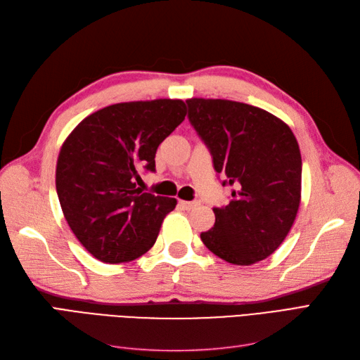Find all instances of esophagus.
Listing matches in <instances>:
<instances>
[{
  "instance_id": "34e87169",
  "label": "esophagus",
  "mask_w": 360,
  "mask_h": 360,
  "mask_svg": "<svg viewBox=\"0 0 360 360\" xmlns=\"http://www.w3.org/2000/svg\"><path fill=\"white\" fill-rule=\"evenodd\" d=\"M200 202L198 201H180V205L184 210H192L193 207H197Z\"/></svg>"
}]
</instances>
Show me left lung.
Wrapping results in <instances>:
<instances>
[{"label":"left lung","mask_w":360,"mask_h":360,"mask_svg":"<svg viewBox=\"0 0 360 360\" xmlns=\"http://www.w3.org/2000/svg\"><path fill=\"white\" fill-rule=\"evenodd\" d=\"M189 122L213 158V167L236 186L233 200L213 209L216 222L201 233L219 258L249 266L284 242L300 204L302 158L291 129L261 108L224 99H188Z\"/></svg>","instance_id":"8db88e82"}]
</instances>
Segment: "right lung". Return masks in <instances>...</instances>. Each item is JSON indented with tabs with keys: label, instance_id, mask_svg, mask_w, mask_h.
Wrapping results in <instances>:
<instances>
[{
	"label": "right lung",
	"instance_id": "1",
	"mask_svg": "<svg viewBox=\"0 0 360 360\" xmlns=\"http://www.w3.org/2000/svg\"><path fill=\"white\" fill-rule=\"evenodd\" d=\"M186 117L179 99L124 102L84 118L61 146L56 186L70 230L89 252L117 264L155 245L177 200L136 188L156 171L159 144Z\"/></svg>",
	"mask_w": 360,
	"mask_h": 360
}]
</instances>
